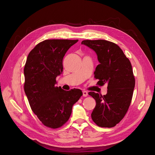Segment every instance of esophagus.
<instances>
[{"instance_id": "1", "label": "esophagus", "mask_w": 155, "mask_h": 155, "mask_svg": "<svg viewBox=\"0 0 155 155\" xmlns=\"http://www.w3.org/2000/svg\"><path fill=\"white\" fill-rule=\"evenodd\" d=\"M87 96H88V92H87V91H83V96H84V97H87Z\"/></svg>"}]
</instances>
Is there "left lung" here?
Returning a JSON list of instances; mask_svg holds the SVG:
<instances>
[{
    "instance_id": "8db88e82",
    "label": "left lung",
    "mask_w": 155,
    "mask_h": 155,
    "mask_svg": "<svg viewBox=\"0 0 155 155\" xmlns=\"http://www.w3.org/2000/svg\"><path fill=\"white\" fill-rule=\"evenodd\" d=\"M81 44L95 51L100 64L94 74L97 84H107V94L94 92L88 94L94 98L96 105L91 117L97 125L113 127L124 118L132 100L135 79L132 66L116 44L106 40H85Z\"/></svg>"
}]
</instances>
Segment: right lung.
Wrapping results in <instances>:
<instances>
[{
	"label": "right lung",
	"instance_id": "obj_1",
	"mask_svg": "<svg viewBox=\"0 0 155 155\" xmlns=\"http://www.w3.org/2000/svg\"><path fill=\"white\" fill-rule=\"evenodd\" d=\"M78 40L48 39L29 53L24 68V89L32 111L45 126L59 128L68 120L72 106L83 95L80 89L56 87L63 72V59Z\"/></svg>",
	"mask_w": 155,
	"mask_h": 155
}]
</instances>
